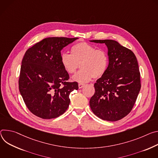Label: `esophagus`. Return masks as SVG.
<instances>
[{"instance_id": "esophagus-1", "label": "esophagus", "mask_w": 158, "mask_h": 158, "mask_svg": "<svg viewBox=\"0 0 158 158\" xmlns=\"http://www.w3.org/2000/svg\"><path fill=\"white\" fill-rule=\"evenodd\" d=\"M84 86H85V84H83V83H79L78 84V88L79 89H81V88H83Z\"/></svg>"}]
</instances>
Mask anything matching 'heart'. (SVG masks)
<instances>
[{"instance_id":"obj_1","label":"heart","mask_w":158,"mask_h":158,"mask_svg":"<svg viewBox=\"0 0 158 158\" xmlns=\"http://www.w3.org/2000/svg\"><path fill=\"white\" fill-rule=\"evenodd\" d=\"M61 64L68 74H74L80 64L81 71L73 77L79 83H86L94 77L98 78L106 72L109 65L107 52L85 43H79L71 48V55L63 53Z\"/></svg>"}]
</instances>
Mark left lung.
<instances>
[{
	"label": "left lung",
	"mask_w": 158,
	"mask_h": 158,
	"mask_svg": "<svg viewBox=\"0 0 158 158\" xmlns=\"http://www.w3.org/2000/svg\"><path fill=\"white\" fill-rule=\"evenodd\" d=\"M104 43L108 49L106 72L94 84L90 100L94 114L101 119L117 121L131 111L141 89L140 72L134 52L111 40H92Z\"/></svg>",
	"instance_id": "obj_1"
}]
</instances>
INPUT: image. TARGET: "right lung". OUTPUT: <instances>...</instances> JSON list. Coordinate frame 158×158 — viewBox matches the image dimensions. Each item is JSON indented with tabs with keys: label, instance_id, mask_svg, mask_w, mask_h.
Here are the masks:
<instances>
[{
	"label": "right lung",
	"instance_id": "1",
	"mask_svg": "<svg viewBox=\"0 0 158 158\" xmlns=\"http://www.w3.org/2000/svg\"><path fill=\"white\" fill-rule=\"evenodd\" d=\"M78 38H47L29 48L23 57L19 89L28 109L44 119L56 118L69 107V94L78 89L68 82L61 64V51Z\"/></svg>",
	"mask_w": 158,
	"mask_h": 158
}]
</instances>
